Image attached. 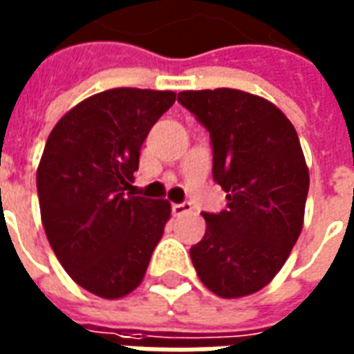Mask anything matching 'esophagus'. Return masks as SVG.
<instances>
[{
	"label": "esophagus",
	"mask_w": 354,
	"mask_h": 354,
	"mask_svg": "<svg viewBox=\"0 0 354 354\" xmlns=\"http://www.w3.org/2000/svg\"><path fill=\"white\" fill-rule=\"evenodd\" d=\"M194 211V207H192V203H172V215H176V217H180V215H187V213H192Z\"/></svg>",
	"instance_id": "1"
}]
</instances>
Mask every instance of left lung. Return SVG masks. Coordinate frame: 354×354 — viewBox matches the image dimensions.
Here are the masks:
<instances>
[{"instance_id":"obj_1","label":"left lung","mask_w":354,"mask_h":354,"mask_svg":"<svg viewBox=\"0 0 354 354\" xmlns=\"http://www.w3.org/2000/svg\"><path fill=\"white\" fill-rule=\"evenodd\" d=\"M178 102L209 131L213 178L227 192L225 211L203 213L192 263L217 297L254 295L285 266L304 225L310 174L297 129L273 102L238 88L182 91Z\"/></svg>"}]
</instances>
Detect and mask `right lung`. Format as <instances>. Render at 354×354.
Wrapping results in <instances>:
<instances>
[{"label": "right lung", "instance_id": "right-lung-1", "mask_svg": "<svg viewBox=\"0 0 354 354\" xmlns=\"http://www.w3.org/2000/svg\"><path fill=\"white\" fill-rule=\"evenodd\" d=\"M176 93L120 86L57 122L36 170L48 242L67 275L96 297L122 298L145 277L170 218L167 199L126 196L139 151Z\"/></svg>", "mask_w": 354, "mask_h": 354}]
</instances>
